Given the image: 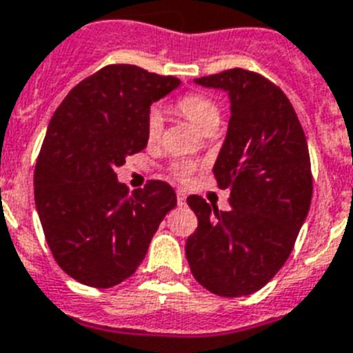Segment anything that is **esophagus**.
<instances>
[{"instance_id":"34e87169","label":"esophagus","mask_w":353,"mask_h":353,"mask_svg":"<svg viewBox=\"0 0 353 353\" xmlns=\"http://www.w3.org/2000/svg\"><path fill=\"white\" fill-rule=\"evenodd\" d=\"M177 202H179V204H185V201H186V192L185 190H177Z\"/></svg>"}]
</instances>
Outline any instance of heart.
<instances>
[{
	"label": "heart",
	"mask_w": 353,
	"mask_h": 353,
	"mask_svg": "<svg viewBox=\"0 0 353 353\" xmlns=\"http://www.w3.org/2000/svg\"><path fill=\"white\" fill-rule=\"evenodd\" d=\"M174 110L179 115L188 119L190 122H194L199 130L204 131V133L213 131L220 122L219 104L214 103L210 96L201 94V92H190V94H185L183 97H179L174 103ZM161 131H163V117H161V112L158 108H151L149 113H147L145 122L147 140L151 143L158 142L159 137H161ZM195 167L197 165L194 161H190V159H179V161H174L172 163V172L179 179H186V177H190V174L194 172Z\"/></svg>",
	"instance_id": "heart-1"
}]
</instances>
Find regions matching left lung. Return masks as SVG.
Segmentation results:
<instances>
[{"label":"left lung","instance_id":"1","mask_svg":"<svg viewBox=\"0 0 353 353\" xmlns=\"http://www.w3.org/2000/svg\"><path fill=\"white\" fill-rule=\"evenodd\" d=\"M195 83L231 97L228 137L213 167L220 188L231 192V208L220 211L199 195L186 199L199 220L186 240V259L197 283L214 295H250L283 268L307 216V140L286 94L259 72L236 67Z\"/></svg>","mask_w":353,"mask_h":353}]
</instances>
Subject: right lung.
<instances>
[{"label": "right lung", "instance_id": "right-lung-1", "mask_svg": "<svg viewBox=\"0 0 353 353\" xmlns=\"http://www.w3.org/2000/svg\"><path fill=\"white\" fill-rule=\"evenodd\" d=\"M181 81L128 63L104 65L67 94L48 125L33 186L46 241L69 277L112 288L137 272L176 192L147 181L130 194L115 168L145 149L152 101Z\"/></svg>", "mask_w": 353, "mask_h": 353}]
</instances>
